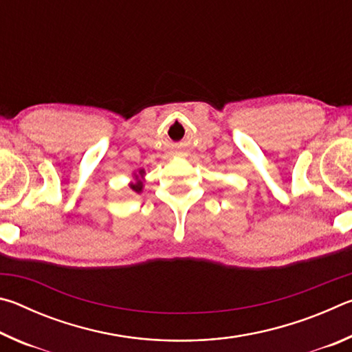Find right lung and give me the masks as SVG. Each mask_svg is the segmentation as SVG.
<instances>
[{"instance_id":"1","label":"right lung","mask_w":352,"mask_h":352,"mask_svg":"<svg viewBox=\"0 0 352 352\" xmlns=\"http://www.w3.org/2000/svg\"><path fill=\"white\" fill-rule=\"evenodd\" d=\"M144 175H146V170L144 169H140L138 172H135L133 174V180L135 182H130L129 186L135 192H142V188H144Z\"/></svg>"}]
</instances>
